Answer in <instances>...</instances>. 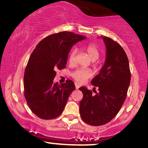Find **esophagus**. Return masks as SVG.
Listing matches in <instances>:
<instances>
[{"label": "esophagus", "instance_id": "1", "mask_svg": "<svg viewBox=\"0 0 148 148\" xmlns=\"http://www.w3.org/2000/svg\"><path fill=\"white\" fill-rule=\"evenodd\" d=\"M75 87L77 89H79L80 88V85L79 84H77V83H75Z\"/></svg>", "mask_w": 148, "mask_h": 148}]
</instances>
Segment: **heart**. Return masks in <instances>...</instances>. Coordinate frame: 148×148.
<instances>
[{
    "mask_svg": "<svg viewBox=\"0 0 148 148\" xmlns=\"http://www.w3.org/2000/svg\"><path fill=\"white\" fill-rule=\"evenodd\" d=\"M86 52L88 55L89 58L92 60V61L96 60L97 59L99 58L100 56V53H99V50L95 45L90 44L86 47ZM76 53H77V49L74 48L69 53V62L72 64L75 61V56ZM92 76V72L90 69H78L77 70H75L74 72H72L71 74V77L74 78L76 81L79 83H84V82L87 80L88 79H89L90 77H91Z\"/></svg>",
    "mask_w": 148,
    "mask_h": 148,
    "instance_id": "heart-1",
    "label": "heart"
}]
</instances>
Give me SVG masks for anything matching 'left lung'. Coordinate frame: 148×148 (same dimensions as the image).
Masks as SVG:
<instances>
[{
  "instance_id": "1",
  "label": "left lung",
  "mask_w": 148,
  "mask_h": 148,
  "mask_svg": "<svg viewBox=\"0 0 148 148\" xmlns=\"http://www.w3.org/2000/svg\"><path fill=\"white\" fill-rule=\"evenodd\" d=\"M102 38L107 48L106 59L99 74L91 81L99 91L93 95L87 88H79L84 95L79 105L81 117L91 126L107 124L117 114L131 82L129 60L122 47L112 38Z\"/></svg>"
}]
</instances>
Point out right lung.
Masks as SVG:
<instances>
[{
    "label": "right lung",
    "instance_id": "obj_1",
    "mask_svg": "<svg viewBox=\"0 0 148 148\" xmlns=\"http://www.w3.org/2000/svg\"><path fill=\"white\" fill-rule=\"evenodd\" d=\"M86 38L69 32L53 34L41 40L30 56L24 75V96L38 117L52 119L64 110L74 83L53 82L56 71L66 67L71 47Z\"/></svg>",
    "mask_w": 148,
    "mask_h": 148
}]
</instances>
